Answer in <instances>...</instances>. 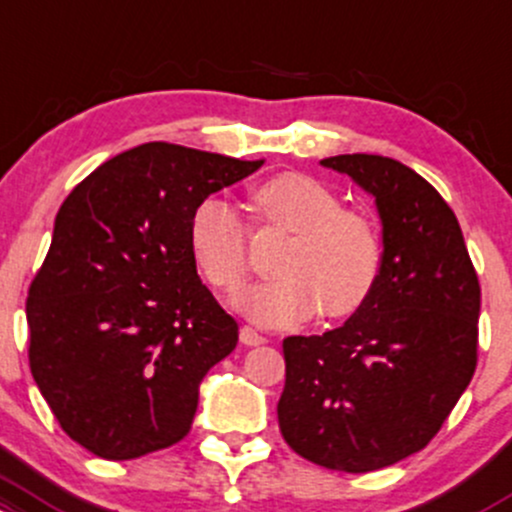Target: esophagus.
I'll return each instance as SVG.
<instances>
[{
	"instance_id": "obj_1",
	"label": "esophagus",
	"mask_w": 512,
	"mask_h": 512,
	"mask_svg": "<svg viewBox=\"0 0 512 512\" xmlns=\"http://www.w3.org/2000/svg\"><path fill=\"white\" fill-rule=\"evenodd\" d=\"M240 342L247 347H252V345H262V342H267V338L257 333L255 328H250V325H243V328H240Z\"/></svg>"
}]
</instances>
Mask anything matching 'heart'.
Instances as JSON below:
<instances>
[{"label":"heart","instance_id":"heart-1","mask_svg":"<svg viewBox=\"0 0 512 512\" xmlns=\"http://www.w3.org/2000/svg\"><path fill=\"white\" fill-rule=\"evenodd\" d=\"M250 209L260 230H282L291 240L279 255V279L257 284L235 299V308L267 328L323 318L355 316L372 299L384 267L376 223L345 209L342 199L301 172L274 174L250 189ZM189 247L213 289L235 294L250 277V228L223 199L196 206Z\"/></svg>","mask_w":512,"mask_h":512}]
</instances>
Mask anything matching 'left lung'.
Instances as JSON below:
<instances>
[{
  "label": "left lung",
  "mask_w": 512,
  "mask_h": 512,
  "mask_svg": "<svg viewBox=\"0 0 512 512\" xmlns=\"http://www.w3.org/2000/svg\"><path fill=\"white\" fill-rule=\"evenodd\" d=\"M320 165L376 199L384 267L345 325L284 340L279 430L308 462L364 474L420 452L457 406L479 362L481 286L457 216L418 172L364 153Z\"/></svg>",
  "instance_id": "left-lung-1"
}]
</instances>
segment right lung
Masks as SVG:
<instances>
[{
    "label": "right lung",
    "instance_id": "obj_1",
    "mask_svg": "<svg viewBox=\"0 0 512 512\" xmlns=\"http://www.w3.org/2000/svg\"><path fill=\"white\" fill-rule=\"evenodd\" d=\"M262 160L145 143L84 177L28 286V364L77 445L123 462L182 440L199 384L238 345L189 247L206 196Z\"/></svg>",
    "mask_w": 512,
    "mask_h": 512
}]
</instances>
